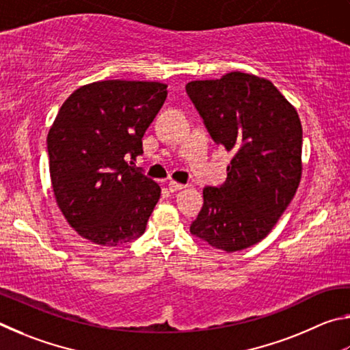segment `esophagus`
<instances>
[{"mask_svg": "<svg viewBox=\"0 0 350 350\" xmlns=\"http://www.w3.org/2000/svg\"><path fill=\"white\" fill-rule=\"evenodd\" d=\"M167 187H169V191H170L172 193H174V192L183 191V189H185L186 186H185V185H181V183H176V181H169Z\"/></svg>", "mask_w": 350, "mask_h": 350, "instance_id": "1", "label": "esophagus"}]
</instances>
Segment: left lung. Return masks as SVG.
Listing matches in <instances>:
<instances>
[{
	"label": "left lung",
	"instance_id": "left-lung-1",
	"mask_svg": "<svg viewBox=\"0 0 350 350\" xmlns=\"http://www.w3.org/2000/svg\"><path fill=\"white\" fill-rule=\"evenodd\" d=\"M186 92L212 139L234 155L223 185L204 187L191 234L226 252L246 249L271 232L297 192L301 122L271 81L249 73L191 81Z\"/></svg>",
	"mask_w": 350,
	"mask_h": 350
}]
</instances>
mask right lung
<instances>
[{
    "label": "right lung",
    "instance_id": "add662e5",
    "mask_svg": "<svg viewBox=\"0 0 350 350\" xmlns=\"http://www.w3.org/2000/svg\"><path fill=\"white\" fill-rule=\"evenodd\" d=\"M165 96L163 83L109 79L61 106L47 135L49 169L61 212L85 240L115 247L144 234L161 189L132 164Z\"/></svg>",
    "mask_w": 350,
    "mask_h": 350
}]
</instances>
